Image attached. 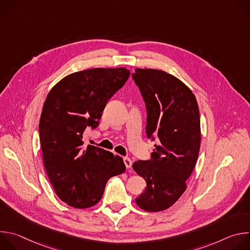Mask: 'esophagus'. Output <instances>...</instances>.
Returning a JSON list of instances; mask_svg holds the SVG:
<instances>
[{
    "label": "esophagus",
    "mask_w": 250,
    "mask_h": 250,
    "mask_svg": "<svg viewBox=\"0 0 250 250\" xmlns=\"http://www.w3.org/2000/svg\"><path fill=\"white\" fill-rule=\"evenodd\" d=\"M124 163H125V165L126 168H130L131 165H132V161H131V159H129L128 157H125V158H124Z\"/></svg>",
    "instance_id": "34e87169"
}]
</instances>
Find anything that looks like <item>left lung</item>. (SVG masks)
Here are the masks:
<instances>
[{"label":"left lung","instance_id":"1","mask_svg":"<svg viewBox=\"0 0 250 250\" xmlns=\"http://www.w3.org/2000/svg\"><path fill=\"white\" fill-rule=\"evenodd\" d=\"M131 75L146 103V135L157 139L151 158L132 165L146 181L135 203L145 210L159 211L185 192L196 165L201 145L199 106L192 91L162 70L138 68Z\"/></svg>","mask_w":250,"mask_h":250}]
</instances>
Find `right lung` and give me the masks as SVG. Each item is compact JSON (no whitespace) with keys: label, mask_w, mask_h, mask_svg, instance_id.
<instances>
[{"label":"right lung","mask_w":250,"mask_h":250,"mask_svg":"<svg viewBox=\"0 0 250 250\" xmlns=\"http://www.w3.org/2000/svg\"><path fill=\"white\" fill-rule=\"evenodd\" d=\"M125 68H94L70 74L48 93L40 120L43 163L59 199L69 206H95L113 176L125 171L123 158L88 146L83 133L99 125L105 104L129 77Z\"/></svg>","instance_id":"obj_1"}]
</instances>
